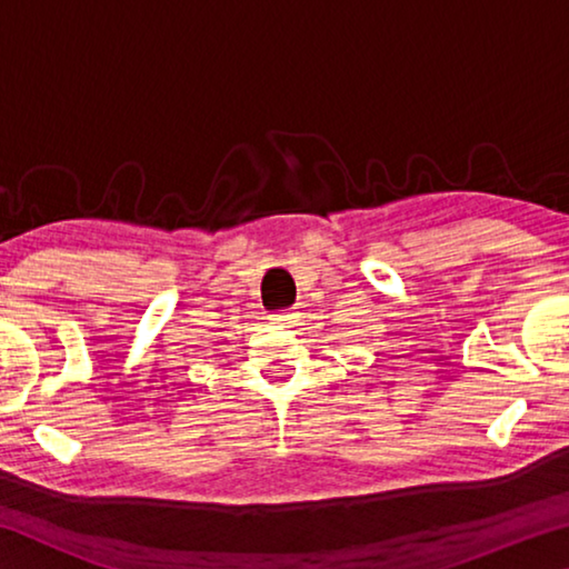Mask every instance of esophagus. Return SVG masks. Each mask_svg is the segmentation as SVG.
<instances>
[{
    "label": "esophagus",
    "mask_w": 569,
    "mask_h": 569,
    "mask_svg": "<svg viewBox=\"0 0 569 569\" xmlns=\"http://www.w3.org/2000/svg\"><path fill=\"white\" fill-rule=\"evenodd\" d=\"M296 311L293 308H283V311H276L273 316H271V321H278V323H293V319H296Z\"/></svg>",
    "instance_id": "34e87169"
}]
</instances>
